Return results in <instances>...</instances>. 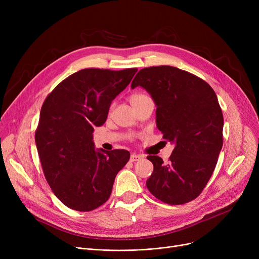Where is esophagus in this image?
Segmentation results:
<instances>
[{"mask_svg": "<svg viewBox=\"0 0 259 259\" xmlns=\"http://www.w3.org/2000/svg\"><path fill=\"white\" fill-rule=\"evenodd\" d=\"M141 158H142V155L133 153V154H131V156H130V161L134 162V161H137V160H139V159H141Z\"/></svg>", "mask_w": 259, "mask_h": 259, "instance_id": "obj_1", "label": "esophagus"}]
</instances>
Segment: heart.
Here are the masks:
<instances>
[{
	"instance_id": "heart-1",
	"label": "heart",
	"mask_w": 259,
	"mask_h": 259,
	"mask_svg": "<svg viewBox=\"0 0 259 259\" xmlns=\"http://www.w3.org/2000/svg\"><path fill=\"white\" fill-rule=\"evenodd\" d=\"M146 99H148V97H147V95L143 94V93H134L130 97V102H131V105H132V104L140 103V102H142Z\"/></svg>"
}]
</instances>
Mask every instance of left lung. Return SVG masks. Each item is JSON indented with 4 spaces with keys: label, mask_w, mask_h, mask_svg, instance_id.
Wrapping results in <instances>:
<instances>
[{
    "label": "left lung",
    "mask_w": 259,
    "mask_h": 259,
    "mask_svg": "<svg viewBox=\"0 0 259 259\" xmlns=\"http://www.w3.org/2000/svg\"><path fill=\"white\" fill-rule=\"evenodd\" d=\"M142 87L156 106V127L174 145L170 161L149 155L153 173L146 186L156 198L182 205L196 198L215 169L223 147L224 116L205 80L172 66L144 68L131 88Z\"/></svg>",
    "instance_id": "left-lung-1"
}]
</instances>
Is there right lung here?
Instances as JSON below:
<instances>
[{"instance_id":"1","label":"right lung","mask_w":259,"mask_h":259,"mask_svg":"<svg viewBox=\"0 0 259 259\" xmlns=\"http://www.w3.org/2000/svg\"><path fill=\"white\" fill-rule=\"evenodd\" d=\"M137 71L79 70L46 98L35 145L47 183L68 208L88 212L102 206L111 194L116 174L128 162L127 150L95 149L93 129L104 125L112 101Z\"/></svg>"}]
</instances>
